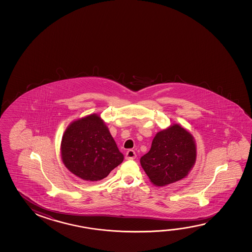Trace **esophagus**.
<instances>
[{
    "instance_id": "obj_1",
    "label": "esophagus",
    "mask_w": 252,
    "mask_h": 252,
    "mask_svg": "<svg viewBox=\"0 0 252 252\" xmlns=\"http://www.w3.org/2000/svg\"><path fill=\"white\" fill-rule=\"evenodd\" d=\"M136 158V153L134 152V150H128L126 154V159L130 160V159H135Z\"/></svg>"
}]
</instances>
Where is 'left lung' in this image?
<instances>
[{
  "instance_id": "left-lung-1",
  "label": "left lung",
  "mask_w": 252,
  "mask_h": 252,
  "mask_svg": "<svg viewBox=\"0 0 252 252\" xmlns=\"http://www.w3.org/2000/svg\"><path fill=\"white\" fill-rule=\"evenodd\" d=\"M197 157L194 138L180 125L157 132L140 165L156 186H165L186 178Z\"/></svg>"
}]
</instances>
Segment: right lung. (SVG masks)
<instances>
[{
  "mask_svg": "<svg viewBox=\"0 0 252 252\" xmlns=\"http://www.w3.org/2000/svg\"><path fill=\"white\" fill-rule=\"evenodd\" d=\"M61 154L66 169L88 182L106 178L124 160L106 125L95 113L74 120L66 127Z\"/></svg>",
  "mask_w": 252,
  "mask_h": 252,
  "instance_id": "right-lung-1",
  "label": "right lung"
}]
</instances>
